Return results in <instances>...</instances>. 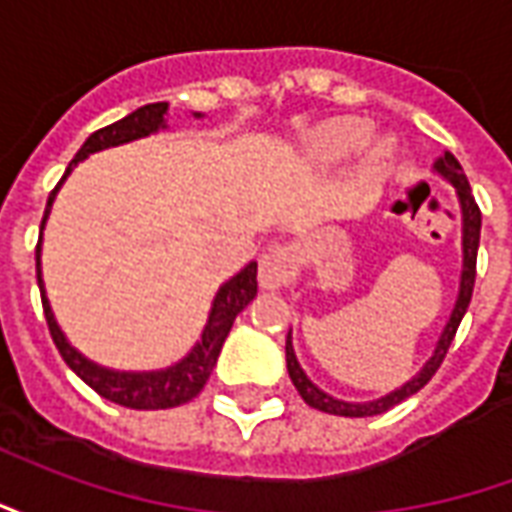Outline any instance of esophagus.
I'll return each mask as SVG.
<instances>
[{"label":"esophagus","mask_w":512,"mask_h":512,"mask_svg":"<svg viewBox=\"0 0 512 512\" xmlns=\"http://www.w3.org/2000/svg\"><path fill=\"white\" fill-rule=\"evenodd\" d=\"M296 277H299V257L293 246H277L260 260V288H288Z\"/></svg>","instance_id":"34e87169"}]
</instances>
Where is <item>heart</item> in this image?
<instances>
[{
  "instance_id": "heart-1",
  "label": "heart",
  "mask_w": 512,
  "mask_h": 512,
  "mask_svg": "<svg viewBox=\"0 0 512 512\" xmlns=\"http://www.w3.org/2000/svg\"><path fill=\"white\" fill-rule=\"evenodd\" d=\"M367 136L370 128L362 120H332L312 131L310 147L321 161H345L365 147Z\"/></svg>"
}]
</instances>
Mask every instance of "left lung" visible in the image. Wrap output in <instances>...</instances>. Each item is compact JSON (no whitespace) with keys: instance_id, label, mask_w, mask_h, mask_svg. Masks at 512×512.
Segmentation results:
<instances>
[{"instance_id":"left-lung-1","label":"left lung","mask_w":512,"mask_h":512,"mask_svg":"<svg viewBox=\"0 0 512 512\" xmlns=\"http://www.w3.org/2000/svg\"><path fill=\"white\" fill-rule=\"evenodd\" d=\"M433 169L439 172L441 178H447L455 186V194H458V202H461V224H463V271H461V288H458V299H455V307H452V315L444 332H441L439 343L433 348V356H430L425 367L419 370L417 376L406 381V384L389 392V395L378 397V400H367V403H348V400H337V397L326 395L323 389L312 384L307 373L301 370L299 359H296V351H293V340H285V359H288V373L293 386L299 389L301 400L307 406L318 408V411H326V414H337V417H376V414H384L397 403H403L406 397H411L414 392H419L422 386L428 384L430 378L436 376V370L444 362V356L450 351L452 340H455V332L461 326L463 315L469 310V301H472L474 290V277H477V246H480V224H483V216H480V208L474 202L472 186L463 175V167L458 164V158L452 153H444V156L433 164Z\"/></svg>"}]
</instances>
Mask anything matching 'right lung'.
Segmentation results:
<instances>
[{"instance_id":"add662e5","label":"right lung","mask_w":512,"mask_h":512,"mask_svg":"<svg viewBox=\"0 0 512 512\" xmlns=\"http://www.w3.org/2000/svg\"><path fill=\"white\" fill-rule=\"evenodd\" d=\"M167 104H147L139 106L136 112H131L123 120H117L112 126L98 128L95 134H90V139L84 142L82 150L73 156L71 167L65 169L62 180L71 175V169L90 156V153H98V150H106V147L126 145V142H134V139H142L147 134H156L161 128H167ZM202 117V115H194ZM62 180L57 183V189L62 186ZM57 189L49 194V202H46V213H43V222H40V238L38 249H35V268H38V288H40V301H43V312H46V323H49L51 340L57 345V351L65 359V365L71 367L76 376L82 378L84 384L93 386L95 392L106 400H112L117 406L126 408H139V411H153V408H175L189 403L191 397H197L202 392V386L208 384L213 367H216V359L222 354V345L227 340V334L233 329V321L238 312L244 310L249 301L257 296V263H249L244 271H238L230 282H224L216 299H213L211 315H208V323L202 329L200 343L191 348L189 356H183L178 365L164 367V370H153V373H120V370H109V367H101L90 362L87 356H82L76 348H73L65 334L54 321V312L49 307V299H46V290H43V279H40V244H43V224L49 219L51 202H54V194Z\"/></svg>"}]
</instances>
